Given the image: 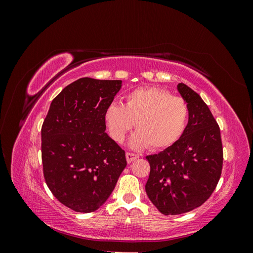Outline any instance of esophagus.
<instances>
[{
    "mask_svg": "<svg viewBox=\"0 0 253 253\" xmlns=\"http://www.w3.org/2000/svg\"><path fill=\"white\" fill-rule=\"evenodd\" d=\"M126 162H127V164H131L132 162H134L135 159H137V158L139 157L137 154H134V153H126Z\"/></svg>",
    "mask_w": 253,
    "mask_h": 253,
    "instance_id": "obj_1",
    "label": "esophagus"
}]
</instances>
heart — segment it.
Wrapping results in <instances>:
<instances>
[{
	"label": "heart",
	"instance_id": "1",
	"mask_svg": "<svg viewBox=\"0 0 253 253\" xmlns=\"http://www.w3.org/2000/svg\"><path fill=\"white\" fill-rule=\"evenodd\" d=\"M188 119L189 106L185 99L156 86L133 89L126 95L124 104L112 102L104 111L109 133L119 143L136 122L138 129L129 139L133 150L150 145L156 150L171 147L185 133Z\"/></svg>",
	"mask_w": 253,
	"mask_h": 253
}]
</instances>
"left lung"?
Wrapping results in <instances>:
<instances>
[{"label":"left lung","instance_id":"left-lung-1","mask_svg":"<svg viewBox=\"0 0 253 253\" xmlns=\"http://www.w3.org/2000/svg\"><path fill=\"white\" fill-rule=\"evenodd\" d=\"M177 90L189 106L185 133L171 147L145 158L151 167L145 192L165 215L186 213L213 193L223 168L219 126L201 96L183 83Z\"/></svg>","mask_w":253,"mask_h":253}]
</instances>
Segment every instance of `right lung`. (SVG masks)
I'll return each instance as SVG.
<instances>
[{"label": "right lung", "instance_id": "add662e5", "mask_svg": "<svg viewBox=\"0 0 253 253\" xmlns=\"http://www.w3.org/2000/svg\"><path fill=\"white\" fill-rule=\"evenodd\" d=\"M121 80L80 78L53 99L42 126V163L57 200L82 213L106 202L126 167V153L105 133L104 111Z\"/></svg>", "mask_w": 253, "mask_h": 253}]
</instances>
